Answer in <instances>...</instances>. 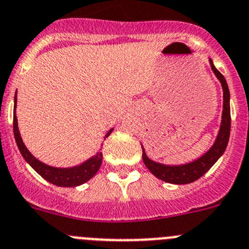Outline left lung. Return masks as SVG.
I'll list each match as a JSON object with an SVG mask.
<instances>
[{
  "label": "left lung",
  "instance_id": "8db88e82",
  "mask_svg": "<svg viewBox=\"0 0 249 249\" xmlns=\"http://www.w3.org/2000/svg\"><path fill=\"white\" fill-rule=\"evenodd\" d=\"M211 60L212 71L216 75V78L220 80L221 86H223L224 91V106H223V120H221L220 130H219V135L216 137L215 142L212 146V148L207 152L204 156L198 158L197 160L192 161V163L185 164V165H178V166H169L163 165V164L156 163V161L151 160L144 153L143 148H142V159H143L144 165L148 168V170L157 176L160 180L165 181L169 183H176V185H185V183L194 182V181L198 180L201 176H203L212 166L215 164L221 157V154L225 152L226 146H228L229 137H230V127H231V114H230V92H229L228 84H226L225 78L223 74L214 67L213 60Z\"/></svg>",
  "mask_w": 249,
  "mask_h": 249
}]
</instances>
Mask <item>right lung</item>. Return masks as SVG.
<instances>
[{
	"mask_svg": "<svg viewBox=\"0 0 249 249\" xmlns=\"http://www.w3.org/2000/svg\"><path fill=\"white\" fill-rule=\"evenodd\" d=\"M16 106H17V93L16 98H14V117H13V131H14V139H16L17 146H18L19 151H20L23 158L28 161L31 165V168L36 171L37 174H40L45 180H47L48 182L53 183L55 186H60V187H75V186L81 185V183H85L86 181L90 180L91 178L95 176V174L97 173L98 169H100L101 164H102V152H97L96 156H93L92 158H90L89 160H86L85 163H83L79 166H74V168L69 169H59V168H52V166H48L46 164L41 163L40 160L35 158L30 152L26 149L25 144L21 141L20 134H19L18 130V123H17V117H16ZM113 131V129L106 135V137L109 136L110 132Z\"/></svg>",
	"mask_w": 249,
	"mask_h": 249,
	"instance_id": "add662e5",
	"label": "right lung"
}]
</instances>
